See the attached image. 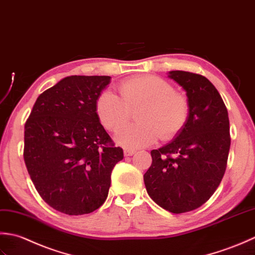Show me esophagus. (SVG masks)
<instances>
[{"instance_id": "1", "label": "esophagus", "mask_w": 255, "mask_h": 255, "mask_svg": "<svg viewBox=\"0 0 255 255\" xmlns=\"http://www.w3.org/2000/svg\"><path fill=\"white\" fill-rule=\"evenodd\" d=\"M136 152V150L135 149H132V148H126L124 149V155H126V156H132V155Z\"/></svg>"}]
</instances>
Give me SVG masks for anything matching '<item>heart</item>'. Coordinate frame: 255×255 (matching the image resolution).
I'll list each match as a JSON object with an SVG mask.
<instances>
[{
	"label": "heart",
	"instance_id": "obj_1",
	"mask_svg": "<svg viewBox=\"0 0 255 255\" xmlns=\"http://www.w3.org/2000/svg\"><path fill=\"white\" fill-rule=\"evenodd\" d=\"M120 95L102 91L96 100L99 121L114 132L126 124L131 110L139 107L135 118L138 122L122 128L116 141L127 148L152 145L159 137L169 141L183 131L190 114V103L183 92L176 91L169 81L157 76H135L118 86Z\"/></svg>",
	"mask_w": 255,
	"mask_h": 255
}]
</instances>
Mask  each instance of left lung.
Listing matches in <instances>:
<instances>
[{"label":"left lung","instance_id":"obj_1","mask_svg":"<svg viewBox=\"0 0 255 255\" xmlns=\"http://www.w3.org/2000/svg\"><path fill=\"white\" fill-rule=\"evenodd\" d=\"M190 103L185 128L175 139L153 149L144 184L158 206L183 214L202 206L214 195L227 168L231 138L228 110L216 87L194 72L169 71Z\"/></svg>","mask_w":255,"mask_h":255}]
</instances>
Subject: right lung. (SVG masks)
<instances>
[{
  "mask_svg": "<svg viewBox=\"0 0 255 255\" xmlns=\"http://www.w3.org/2000/svg\"><path fill=\"white\" fill-rule=\"evenodd\" d=\"M109 76H70L37 98L25 123L24 160L36 190L55 210L79 216L106 201L123 159L96 113Z\"/></svg>",
  "mask_w": 255,
  "mask_h": 255,
  "instance_id": "obj_1",
  "label": "right lung"
}]
</instances>
